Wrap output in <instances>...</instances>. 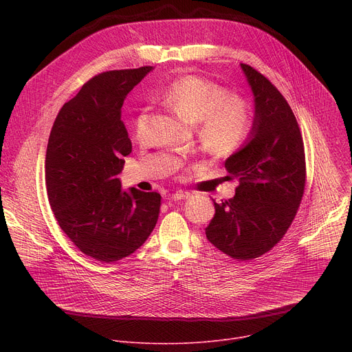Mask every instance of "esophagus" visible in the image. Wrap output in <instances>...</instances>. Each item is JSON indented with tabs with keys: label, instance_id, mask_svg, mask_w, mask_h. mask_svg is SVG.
Instances as JSON below:
<instances>
[{
	"label": "esophagus",
	"instance_id": "esophagus-1",
	"mask_svg": "<svg viewBox=\"0 0 352 352\" xmlns=\"http://www.w3.org/2000/svg\"><path fill=\"white\" fill-rule=\"evenodd\" d=\"M190 196V193L189 192H186V190H177V192H174L173 195H171V197L174 199V200H182V199H188Z\"/></svg>",
	"mask_w": 352,
	"mask_h": 352
}]
</instances>
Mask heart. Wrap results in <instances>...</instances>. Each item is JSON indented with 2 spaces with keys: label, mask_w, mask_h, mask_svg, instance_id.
Here are the masks:
<instances>
[{
  "label": "heart",
  "mask_w": 352,
  "mask_h": 352,
  "mask_svg": "<svg viewBox=\"0 0 352 352\" xmlns=\"http://www.w3.org/2000/svg\"><path fill=\"white\" fill-rule=\"evenodd\" d=\"M156 97L185 121L197 124L199 138L212 153L235 152L252 129V110L245 100L202 76H179L157 91ZM148 120L147 109L136 116L133 136L138 142L146 140Z\"/></svg>",
  "instance_id": "heart-1"
}]
</instances>
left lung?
Listing matches in <instances>:
<instances>
[{
  "mask_svg": "<svg viewBox=\"0 0 352 352\" xmlns=\"http://www.w3.org/2000/svg\"><path fill=\"white\" fill-rule=\"evenodd\" d=\"M252 90L255 114L245 143L226 160L239 181L234 197L214 202L206 238L238 261L262 256L284 236L305 188V150L283 94L252 67L239 64Z\"/></svg>",
  "mask_w": 352,
  "mask_h": 352,
  "instance_id": "obj_1",
  "label": "left lung"
}]
</instances>
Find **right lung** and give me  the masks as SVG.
I'll return each instance as SVG.
<instances>
[{
	"instance_id": "add662e5",
	"label": "right lung",
	"mask_w": 352,
	"mask_h": 352,
	"mask_svg": "<svg viewBox=\"0 0 352 352\" xmlns=\"http://www.w3.org/2000/svg\"><path fill=\"white\" fill-rule=\"evenodd\" d=\"M153 67L109 71L86 82L60 110L45 153V184L61 230L85 255L121 261L152 234L162 196L124 190L117 175L132 152L121 109Z\"/></svg>"
}]
</instances>
